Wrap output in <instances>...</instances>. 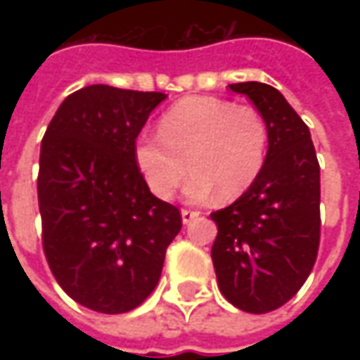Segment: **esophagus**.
<instances>
[{"instance_id":"esophagus-1","label":"esophagus","mask_w":360,"mask_h":360,"mask_svg":"<svg viewBox=\"0 0 360 360\" xmlns=\"http://www.w3.org/2000/svg\"><path fill=\"white\" fill-rule=\"evenodd\" d=\"M180 214H182V222H184V224L192 222L194 218H198V212H196V210H186V208H184Z\"/></svg>"}]
</instances>
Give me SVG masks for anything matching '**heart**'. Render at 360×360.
Here are the masks:
<instances>
[{
	"label": "heart",
	"mask_w": 360,
	"mask_h": 360,
	"mask_svg": "<svg viewBox=\"0 0 360 360\" xmlns=\"http://www.w3.org/2000/svg\"><path fill=\"white\" fill-rule=\"evenodd\" d=\"M269 126L252 105L214 96H188L160 118L158 136L142 134L134 160L154 196L170 198L190 170L184 194L192 200L232 202L264 168Z\"/></svg>",
	"instance_id": "b5f03b06"
}]
</instances>
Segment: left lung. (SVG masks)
<instances>
[{
  "mask_svg": "<svg viewBox=\"0 0 360 360\" xmlns=\"http://www.w3.org/2000/svg\"><path fill=\"white\" fill-rule=\"evenodd\" d=\"M269 126V152L256 182L210 218L218 288L244 312H270L309 278L321 240V168L309 126L276 88L230 84Z\"/></svg>",
  "mask_w": 360,
  "mask_h": 360,
  "instance_id": "1",
  "label": "left lung"
}]
</instances>
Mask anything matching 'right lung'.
<instances>
[{"instance_id":"right-lung-1","label":"right lung","mask_w":360,"mask_h":360,"mask_svg":"<svg viewBox=\"0 0 360 360\" xmlns=\"http://www.w3.org/2000/svg\"><path fill=\"white\" fill-rule=\"evenodd\" d=\"M166 98L86 86L63 100L41 140L44 252L58 284L90 311L142 304L182 229L178 208L150 192L134 160L138 134Z\"/></svg>"}]
</instances>
